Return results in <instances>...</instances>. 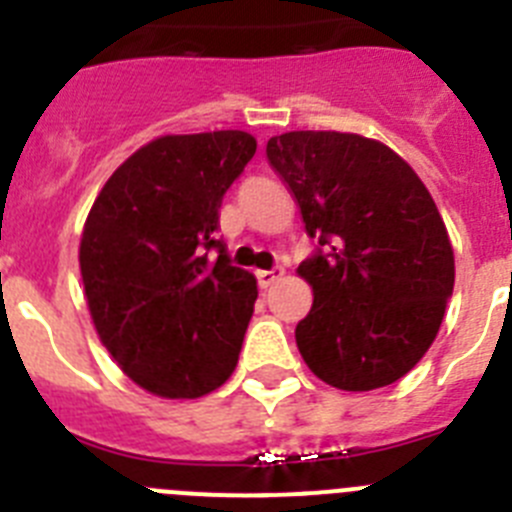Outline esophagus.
Returning a JSON list of instances; mask_svg holds the SVG:
<instances>
[{"label":"esophagus","instance_id":"34e87169","mask_svg":"<svg viewBox=\"0 0 512 512\" xmlns=\"http://www.w3.org/2000/svg\"><path fill=\"white\" fill-rule=\"evenodd\" d=\"M282 277H284V269H269V271L261 269V271H256V279H259L261 289L271 287V284H277Z\"/></svg>","mask_w":512,"mask_h":512}]
</instances>
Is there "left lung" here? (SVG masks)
<instances>
[{"label": "left lung", "mask_w": 512, "mask_h": 512, "mask_svg": "<svg viewBox=\"0 0 512 512\" xmlns=\"http://www.w3.org/2000/svg\"><path fill=\"white\" fill-rule=\"evenodd\" d=\"M318 251L297 266L312 307L295 338L330 387L397 382L431 348L454 292V248L431 192L390 146L292 130L266 143Z\"/></svg>", "instance_id": "8db88e82"}]
</instances>
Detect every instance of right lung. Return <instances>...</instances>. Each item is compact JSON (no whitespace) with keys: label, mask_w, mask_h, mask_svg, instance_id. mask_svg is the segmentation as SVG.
<instances>
[{"label":"right lung","mask_w":512,"mask_h":512,"mask_svg":"<svg viewBox=\"0 0 512 512\" xmlns=\"http://www.w3.org/2000/svg\"><path fill=\"white\" fill-rule=\"evenodd\" d=\"M253 153L243 130L161 135L117 166L89 210L79 266L92 323L151 395L194 400L238 364L259 289L215 230Z\"/></svg>","instance_id":"add662e5"}]
</instances>
